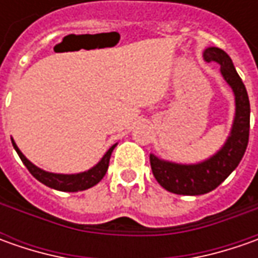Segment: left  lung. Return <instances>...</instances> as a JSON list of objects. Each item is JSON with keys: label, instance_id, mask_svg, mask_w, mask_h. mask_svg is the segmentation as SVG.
I'll list each match as a JSON object with an SVG mask.
<instances>
[{"label": "left lung", "instance_id": "1", "mask_svg": "<svg viewBox=\"0 0 258 258\" xmlns=\"http://www.w3.org/2000/svg\"><path fill=\"white\" fill-rule=\"evenodd\" d=\"M204 58L221 66V75L231 86L235 96V117L233 131L223 149L208 161L197 165H178L161 161L151 155V168L155 179L166 191L178 195H203L215 189L233 172L243 159L250 135V100L243 80L234 69L230 55L218 47L204 51Z\"/></svg>", "mask_w": 258, "mask_h": 258}]
</instances>
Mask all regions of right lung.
<instances>
[{
	"label": "right lung",
	"instance_id": "add662e5",
	"mask_svg": "<svg viewBox=\"0 0 258 258\" xmlns=\"http://www.w3.org/2000/svg\"><path fill=\"white\" fill-rule=\"evenodd\" d=\"M13 146L17 151V154L20 156V159L23 161V164L27 166V169L30 171V173L34 176L35 179H38L41 183H44L50 188H54L57 191H64V192H77V191H85L87 188H92L97 182L102 181L106 172H107V168H109V161H110V155L113 152L114 146L113 145L99 164L93 166L92 169L86 171L82 173H75V175H63V173H51L45 172L43 169L37 168L35 165H33L24 155L21 154V151L17 148V145L13 141Z\"/></svg>",
	"mask_w": 258,
	"mask_h": 258
}]
</instances>
